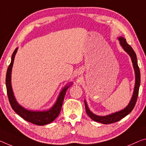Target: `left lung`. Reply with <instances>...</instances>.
<instances>
[{"label": "left lung", "mask_w": 146, "mask_h": 146, "mask_svg": "<svg viewBox=\"0 0 146 146\" xmlns=\"http://www.w3.org/2000/svg\"><path fill=\"white\" fill-rule=\"evenodd\" d=\"M119 41L120 45L124 49L125 51L127 52L129 56H131L132 62H133V66L134 69H135V88H134V92L133 96L131 99L130 102H129V105H127L125 108H123V110L119 111V112L113 113L107 115H105V116H101V115H98L94 114L93 112H92L91 111L88 107L87 103L84 101L85 104V108H86V112L87 114L89 115V117L92 119H93L94 121L99 122V123H103V124H110L114 123V122H117L119 121L120 119L123 118L124 117H125L126 115H128L132 110H133L134 107H135V104L137 101L138 96V92H139V87L140 84V69L138 66V62H137V58H136V53L134 51L130 45L127 43L126 40L123 37H119L118 38Z\"/></svg>", "instance_id": "obj_1"}]
</instances>
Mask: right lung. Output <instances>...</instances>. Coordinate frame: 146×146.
Segmentation results:
<instances>
[{"label":"right lung","mask_w":146,"mask_h":146,"mask_svg":"<svg viewBox=\"0 0 146 146\" xmlns=\"http://www.w3.org/2000/svg\"><path fill=\"white\" fill-rule=\"evenodd\" d=\"M17 49L18 48H16L13 52L12 56H11V63L9 65L8 68L7 69L6 77L7 94H8V99L9 101H10L11 108L22 118L25 119L27 121L31 122L32 123L37 125H45L51 123L56 118L58 115H59L60 112L65 95H66L67 90L68 89L69 86H65L62 89L56 103L49 110L45 111H32L25 109V108H23V106H21L17 102L14 95H13L12 88H11V69H12L15 56L16 52L17 51Z\"/></svg>","instance_id":"obj_1"}]
</instances>
